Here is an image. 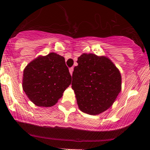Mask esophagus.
Instances as JSON below:
<instances>
[{"label":"esophagus","mask_w":150,"mask_h":150,"mask_svg":"<svg viewBox=\"0 0 150 150\" xmlns=\"http://www.w3.org/2000/svg\"><path fill=\"white\" fill-rule=\"evenodd\" d=\"M73 70H74L73 67H71V68H69V72H70V74H71V75H72V72H73Z\"/></svg>","instance_id":"obj_1"}]
</instances>
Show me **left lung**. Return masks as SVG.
<instances>
[{
	"label": "left lung",
	"mask_w": 150,
	"mask_h": 150,
	"mask_svg": "<svg viewBox=\"0 0 150 150\" xmlns=\"http://www.w3.org/2000/svg\"><path fill=\"white\" fill-rule=\"evenodd\" d=\"M72 73V88L78 108L83 113L97 115L113 105L121 91L120 72L105 56L83 54Z\"/></svg>",
	"instance_id": "8db88e82"
}]
</instances>
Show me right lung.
<instances>
[{
  "instance_id": "right-lung-1",
  "label": "right lung",
  "mask_w": 150,
  "mask_h": 150,
  "mask_svg": "<svg viewBox=\"0 0 150 150\" xmlns=\"http://www.w3.org/2000/svg\"><path fill=\"white\" fill-rule=\"evenodd\" d=\"M72 81L64 57L56 53L40 56L23 72L22 87L29 99L40 107H52Z\"/></svg>"
}]
</instances>
